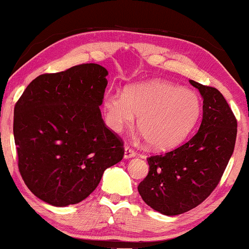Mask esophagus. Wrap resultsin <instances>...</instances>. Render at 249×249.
<instances>
[{"instance_id":"obj_1","label":"esophagus","mask_w":249,"mask_h":249,"mask_svg":"<svg viewBox=\"0 0 249 249\" xmlns=\"http://www.w3.org/2000/svg\"><path fill=\"white\" fill-rule=\"evenodd\" d=\"M136 156V153L132 151L130 147H128V146H125L124 147V158L125 160H129V159H132Z\"/></svg>"}]
</instances>
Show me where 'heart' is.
Wrapping results in <instances>:
<instances>
[{"label":"heart","mask_w":249,"mask_h":249,"mask_svg":"<svg viewBox=\"0 0 249 249\" xmlns=\"http://www.w3.org/2000/svg\"><path fill=\"white\" fill-rule=\"evenodd\" d=\"M105 121L113 131L134 124L156 149L179 145L198 120L202 103L196 91L166 80H151L128 86L124 94L107 91L102 100Z\"/></svg>","instance_id":"1"}]
</instances>
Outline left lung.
<instances>
[{
	"mask_svg": "<svg viewBox=\"0 0 249 249\" xmlns=\"http://www.w3.org/2000/svg\"><path fill=\"white\" fill-rule=\"evenodd\" d=\"M189 83L203 98V119L189 141L171 152L147 159L149 172L138 193L164 215L188 212L215 189L233 153L237 120L216 88Z\"/></svg>",
	"mask_w": 249,
	"mask_h": 249,
	"instance_id": "left-lung-1",
	"label": "left lung"
}]
</instances>
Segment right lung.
<instances>
[{
	"label": "right lung",
	"mask_w": 249,
	"mask_h": 249,
	"mask_svg": "<svg viewBox=\"0 0 249 249\" xmlns=\"http://www.w3.org/2000/svg\"><path fill=\"white\" fill-rule=\"evenodd\" d=\"M107 70L80 64L40 74L15 107L13 135L19 171L34 195L64 207L87 198L124 147L105 127L100 107Z\"/></svg>",
	"instance_id": "right-lung-1"
}]
</instances>
